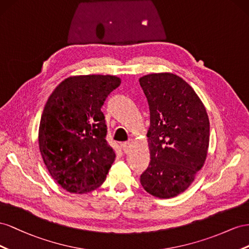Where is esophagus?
Returning a JSON list of instances; mask_svg holds the SVG:
<instances>
[{
  "label": "esophagus",
  "instance_id": "esophagus-1",
  "mask_svg": "<svg viewBox=\"0 0 249 249\" xmlns=\"http://www.w3.org/2000/svg\"><path fill=\"white\" fill-rule=\"evenodd\" d=\"M133 144H134L133 140H129L128 142H126V143H124V144H123V151H124L125 153L128 152V151H129V149H130V147H131Z\"/></svg>",
  "mask_w": 249,
  "mask_h": 249
}]
</instances>
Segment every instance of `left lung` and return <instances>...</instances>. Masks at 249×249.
Returning <instances> with one entry per match:
<instances>
[{
  "label": "left lung",
  "instance_id": "1",
  "mask_svg": "<svg viewBox=\"0 0 249 249\" xmlns=\"http://www.w3.org/2000/svg\"><path fill=\"white\" fill-rule=\"evenodd\" d=\"M139 81L150 109V162L141 184L154 197L172 198L191 186L207 160L208 112L191 85L173 73L148 74Z\"/></svg>",
  "mask_w": 249,
  "mask_h": 249
}]
</instances>
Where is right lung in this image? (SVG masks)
<instances>
[{
    "label": "right lung",
    "instance_id": "add662e5",
    "mask_svg": "<svg viewBox=\"0 0 249 249\" xmlns=\"http://www.w3.org/2000/svg\"><path fill=\"white\" fill-rule=\"evenodd\" d=\"M120 84L121 78L111 75L71 76L55 88L45 105L39 151L52 178L70 193L84 194L100 187L115 161L101 107Z\"/></svg>",
    "mask_w": 249,
    "mask_h": 249
}]
</instances>
